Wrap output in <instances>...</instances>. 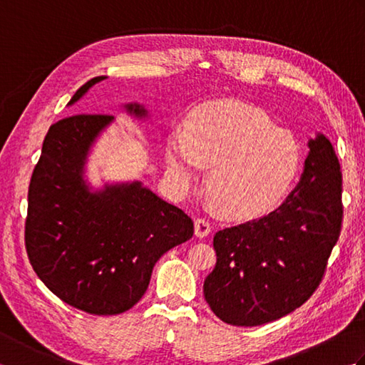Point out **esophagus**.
Listing matches in <instances>:
<instances>
[{"label":"esophagus","mask_w":365,"mask_h":365,"mask_svg":"<svg viewBox=\"0 0 365 365\" xmlns=\"http://www.w3.org/2000/svg\"><path fill=\"white\" fill-rule=\"evenodd\" d=\"M212 232V224L208 222L205 218H197L195 221V234L199 238H204Z\"/></svg>","instance_id":"1"}]
</instances>
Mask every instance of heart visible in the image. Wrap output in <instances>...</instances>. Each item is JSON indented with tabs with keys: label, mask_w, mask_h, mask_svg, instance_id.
I'll return each mask as SVG.
<instances>
[{
	"label": "heart",
	"mask_w": 365,
	"mask_h": 365,
	"mask_svg": "<svg viewBox=\"0 0 365 365\" xmlns=\"http://www.w3.org/2000/svg\"><path fill=\"white\" fill-rule=\"evenodd\" d=\"M166 158L177 182L188 183L212 166L207 191L230 220L247 221L279 204L297 177L301 149L260 108L237 100L200 105L188 125L168 136Z\"/></svg>",
	"instance_id": "obj_1"
}]
</instances>
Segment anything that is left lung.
Returning <instances> with one entry per match:
<instances>
[{"label": "left lung", "mask_w": 365, "mask_h": 365, "mask_svg": "<svg viewBox=\"0 0 365 365\" xmlns=\"http://www.w3.org/2000/svg\"><path fill=\"white\" fill-rule=\"evenodd\" d=\"M301 182L276 210L216 232L204 294L234 327H260L297 311L323 281L342 229V173L323 135L309 141Z\"/></svg>", "instance_id": "left-lung-1"}]
</instances>
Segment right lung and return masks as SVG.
<instances>
[{"label": "right lung", "mask_w": 365, "mask_h": 365, "mask_svg": "<svg viewBox=\"0 0 365 365\" xmlns=\"http://www.w3.org/2000/svg\"><path fill=\"white\" fill-rule=\"evenodd\" d=\"M105 76L75 92L80 100ZM127 110L138 115L139 105ZM108 114H75L53 123L28 190L26 254L41 281L83 312L115 315L143 298L163 254L192 237L180 208L135 182L89 192L83 166Z\"/></svg>", "instance_id": "1"}]
</instances>
